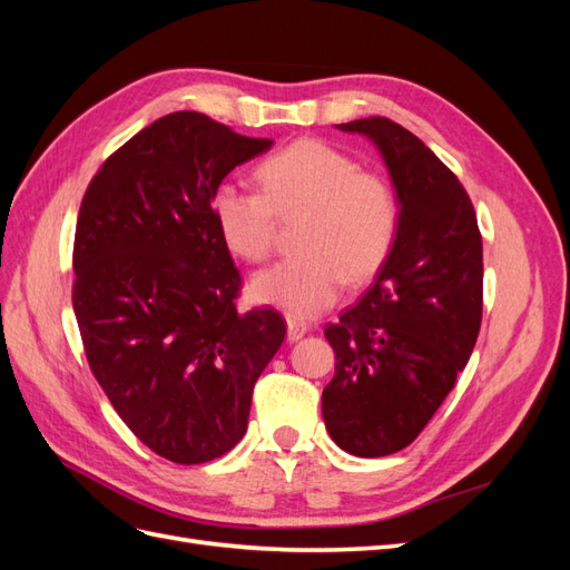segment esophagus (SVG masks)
Here are the masks:
<instances>
[{
    "mask_svg": "<svg viewBox=\"0 0 570 570\" xmlns=\"http://www.w3.org/2000/svg\"><path fill=\"white\" fill-rule=\"evenodd\" d=\"M306 331H308V323L306 321H302L297 316H287V340L289 342L302 340L306 335Z\"/></svg>",
    "mask_w": 570,
    "mask_h": 570,
    "instance_id": "1",
    "label": "esophagus"
}]
</instances>
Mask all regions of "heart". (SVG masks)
Wrapping results in <instances>:
<instances>
[{"mask_svg":"<svg viewBox=\"0 0 570 570\" xmlns=\"http://www.w3.org/2000/svg\"><path fill=\"white\" fill-rule=\"evenodd\" d=\"M258 189L220 183L212 195L216 230L230 254L249 264L275 249L278 218H299L292 258L254 278V297L312 316L342 287L381 273L396 245L402 206L387 176L321 140H297L256 166Z\"/></svg>","mask_w":570,"mask_h":570,"instance_id":"heart-1","label":"heart"}]
</instances>
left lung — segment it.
<instances>
[{"label":"left lung","mask_w":570,"mask_h":570,"mask_svg":"<svg viewBox=\"0 0 570 570\" xmlns=\"http://www.w3.org/2000/svg\"><path fill=\"white\" fill-rule=\"evenodd\" d=\"M337 128L377 145L402 204L387 264L325 325L335 350L325 428L344 452L375 459L421 435L469 364L482 321V237L465 187L416 135L385 116Z\"/></svg>","instance_id":"left-lung-1"}]
</instances>
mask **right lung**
Masks as SVG:
<instances>
[{
  "label": "right lung",
  "mask_w": 570,
  "mask_h": 570,
  "mask_svg": "<svg viewBox=\"0 0 570 570\" xmlns=\"http://www.w3.org/2000/svg\"><path fill=\"white\" fill-rule=\"evenodd\" d=\"M199 111L168 114L99 166L73 239V312L97 383L154 454L195 465L247 433L258 375L285 318L239 314L243 275L216 230L212 195L271 149Z\"/></svg>",
  "instance_id": "right-lung-1"
}]
</instances>
